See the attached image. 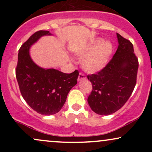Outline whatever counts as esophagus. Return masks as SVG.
Instances as JSON below:
<instances>
[{"label": "esophagus", "instance_id": "1", "mask_svg": "<svg viewBox=\"0 0 152 152\" xmlns=\"http://www.w3.org/2000/svg\"><path fill=\"white\" fill-rule=\"evenodd\" d=\"M86 78V76L85 74H83V73H79V75H78V81H81L82 79H84Z\"/></svg>", "mask_w": 152, "mask_h": 152}]
</instances>
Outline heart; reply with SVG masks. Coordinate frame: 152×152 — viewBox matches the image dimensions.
Wrapping results in <instances>:
<instances>
[{"instance_id":"obj_1","label":"heart","mask_w":152,"mask_h":152,"mask_svg":"<svg viewBox=\"0 0 152 152\" xmlns=\"http://www.w3.org/2000/svg\"><path fill=\"white\" fill-rule=\"evenodd\" d=\"M114 53V46L109 41L96 38L76 52L81 58V66L88 73H96L107 66Z\"/></svg>"}]
</instances>
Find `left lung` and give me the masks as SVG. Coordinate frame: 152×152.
<instances>
[{
	"mask_svg": "<svg viewBox=\"0 0 152 152\" xmlns=\"http://www.w3.org/2000/svg\"><path fill=\"white\" fill-rule=\"evenodd\" d=\"M118 46L107 66L88 75L92 91L88 97L91 109L99 115L114 114L125 104L137 83L139 61L130 41L116 34Z\"/></svg>",
	"mask_w": 152,
	"mask_h": 152,
	"instance_id": "1",
	"label": "left lung"
}]
</instances>
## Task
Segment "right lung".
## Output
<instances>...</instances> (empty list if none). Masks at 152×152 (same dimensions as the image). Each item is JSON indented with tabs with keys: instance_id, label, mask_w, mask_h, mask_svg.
Returning <instances> with one entry per match:
<instances>
[{
	"instance_id": "right-lung-1",
	"label": "right lung",
	"mask_w": 152,
	"mask_h": 152,
	"mask_svg": "<svg viewBox=\"0 0 152 152\" xmlns=\"http://www.w3.org/2000/svg\"><path fill=\"white\" fill-rule=\"evenodd\" d=\"M51 35L48 31H39L31 36L18 50L15 76L24 100L38 114L58 113L65 104L67 95L77 83L78 70L64 74L54 69L39 67L30 56V47L41 36Z\"/></svg>"
}]
</instances>
